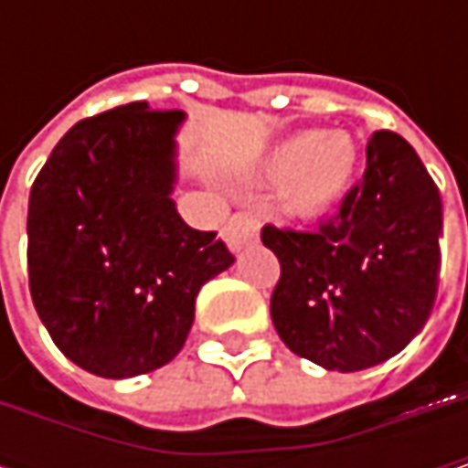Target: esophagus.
<instances>
[{
	"instance_id": "1",
	"label": "esophagus",
	"mask_w": 468,
	"mask_h": 468,
	"mask_svg": "<svg viewBox=\"0 0 468 468\" xmlns=\"http://www.w3.org/2000/svg\"><path fill=\"white\" fill-rule=\"evenodd\" d=\"M225 240L233 251H240L246 249L249 243L257 240V219L249 217V214H235L233 219L228 222L225 228Z\"/></svg>"
}]
</instances>
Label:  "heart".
<instances>
[{
    "mask_svg": "<svg viewBox=\"0 0 468 468\" xmlns=\"http://www.w3.org/2000/svg\"><path fill=\"white\" fill-rule=\"evenodd\" d=\"M357 167L355 143L341 133H301L276 143L265 162L268 181H284V208L292 217H320L349 189Z\"/></svg>",
    "mask_w": 468,
    "mask_h": 468,
    "instance_id": "b5f03b06",
    "label": "heart"
}]
</instances>
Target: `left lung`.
Masks as SVG:
<instances>
[{"label":"left lung","instance_id":"8db88e82","mask_svg":"<svg viewBox=\"0 0 468 468\" xmlns=\"http://www.w3.org/2000/svg\"><path fill=\"white\" fill-rule=\"evenodd\" d=\"M441 197L415 148L374 133L363 181L317 230L262 228L282 276L271 298L279 338L327 371L399 355L425 325L439 284Z\"/></svg>","mask_w":468,"mask_h":468}]
</instances>
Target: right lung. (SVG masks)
Here are the masks:
<instances>
[{
	"instance_id": "1",
	"label": "right lung",
	"mask_w": 468,
	"mask_h": 468,
	"mask_svg": "<svg viewBox=\"0 0 468 468\" xmlns=\"http://www.w3.org/2000/svg\"><path fill=\"white\" fill-rule=\"evenodd\" d=\"M184 111L130 102L78 122L29 195V290L53 344L83 371L127 379L170 363L200 287L233 265L173 200Z\"/></svg>"
}]
</instances>
